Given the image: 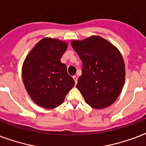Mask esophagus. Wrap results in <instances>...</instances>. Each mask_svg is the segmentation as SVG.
<instances>
[{"mask_svg": "<svg viewBox=\"0 0 146 146\" xmlns=\"http://www.w3.org/2000/svg\"><path fill=\"white\" fill-rule=\"evenodd\" d=\"M73 80H74V81H75V83L76 84V83H77V80H78L77 76H73Z\"/></svg>", "mask_w": 146, "mask_h": 146, "instance_id": "obj_1", "label": "esophagus"}]
</instances>
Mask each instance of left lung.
Listing matches in <instances>:
<instances>
[{"mask_svg":"<svg viewBox=\"0 0 146 146\" xmlns=\"http://www.w3.org/2000/svg\"><path fill=\"white\" fill-rule=\"evenodd\" d=\"M71 45L82 62L76 88L87 104L105 108L120 96L125 81V64L120 50L104 38L92 35Z\"/></svg>","mask_w":146,"mask_h":146,"instance_id":"8db88e82","label":"left lung"}]
</instances>
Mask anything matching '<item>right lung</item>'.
<instances>
[{
  "label": "right lung",
  "instance_id": "obj_1",
  "mask_svg": "<svg viewBox=\"0 0 146 146\" xmlns=\"http://www.w3.org/2000/svg\"><path fill=\"white\" fill-rule=\"evenodd\" d=\"M68 47L66 42L51 38L40 40L30 50L22 67L26 92L33 102L46 109L57 108L75 85L60 58Z\"/></svg>",
  "mask_w": 146,
  "mask_h": 146
}]
</instances>
